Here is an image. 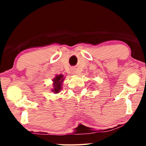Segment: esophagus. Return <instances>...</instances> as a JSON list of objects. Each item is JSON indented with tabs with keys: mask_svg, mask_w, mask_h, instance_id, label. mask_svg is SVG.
Returning a JSON list of instances; mask_svg holds the SVG:
<instances>
[{
	"mask_svg": "<svg viewBox=\"0 0 146 146\" xmlns=\"http://www.w3.org/2000/svg\"><path fill=\"white\" fill-rule=\"evenodd\" d=\"M72 73L73 74H78V72L76 69H73L72 70Z\"/></svg>",
	"mask_w": 146,
	"mask_h": 146,
	"instance_id": "esophagus-1",
	"label": "esophagus"
}]
</instances>
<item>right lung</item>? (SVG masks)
<instances>
[{
    "mask_svg": "<svg viewBox=\"0 0 146 146\" xmlns=\"http://www.w3.org/2000/svg\"><path fill=\"white\" fill-rule=\"evenodd\" d=\"M64 80L63 75H56V78L53 79V86H54V88L52 90V91L54 92L55 93H58L60 91V89L62 88V81Z\"/></svg>",
    "mask_w": 146,
    "mask_h": 146,
    "instance_id": "add662e5",
    "label": "right lung"
}]
</instances>
